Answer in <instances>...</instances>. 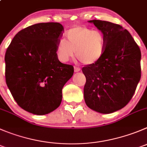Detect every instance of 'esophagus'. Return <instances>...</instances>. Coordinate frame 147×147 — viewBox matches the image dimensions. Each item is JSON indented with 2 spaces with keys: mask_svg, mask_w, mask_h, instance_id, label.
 Segmentation results:
<instances>
[{
  "mask_svg": "<svg viewBox=\"0 0 147 147\" xmlns=\"http://www.w3.org/2000/svg\"><path fill=\"white\" fill-rule=\"evenodd\" d=\"M81 71V68H79V67L74 66V71L75 72H79V71Z\"/></svg>",
  "mask_w": 147,
  "mask_h": 147,
  "instance_id": "obj_1",
  "label": "esophagus"
}]
</instances>
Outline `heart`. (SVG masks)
I'll return each mask as SVG.
<instances>
[{"label":"heart","mask_w":147,"mask_h":147,"mask_svg":"<svg viewBox=\"0 0 147 147\" xmlns=\"http://www.w3.org/2000/svg\"><path fill=\"white\" fill-rule=\"evenodd\" d=\"M105 38L102 32L86 26H75L65 34L56 45V54L62 62H67L74 53L79 61L86 65L95 63L102 56Z\"/></svg>","instance_id":"b5f03b06"}]
</instances>
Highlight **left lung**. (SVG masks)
I'll use <instances>...</instances> for the list:
<instances>
[{"label": "left lung", "instance_id": "left-lung-1", "mask_svg": "<svg viewBox=\"0 0 147 147\" xmlns=\"http://www.w3.org/2000/svg\"><path fill=\"white\" fill-rule=\"evenodd\" d=\"M103 33L105 49L95 63L83 67L86 77L84 97L92 110L108 114L130 102L141 79V50L128 31L122 26L92 20Z\"/></svg>", "mask_w": 147, "mask_h": 147}]
</instances>
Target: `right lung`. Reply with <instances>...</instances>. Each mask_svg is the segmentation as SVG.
Listing matches in <instances>:
<instances>
[{"label": "right lung", "mask_w": 147, "mask_h": 147, "mask_svg": "<svg viewBox=\"0 0 147 147\" xmlns=\"http://www.w3.org/2000/svg\"><path fill=\"white\" fill-rule=\"evenodd\" d=\"M63 30L57 22L36 24L19 32L7 48L5 82L29 113L41 115L58 108L63 87L74 74L73 65L60 62L56 54Z\"/></svg>", "instance_id": "add662e5"}]
</instances>
